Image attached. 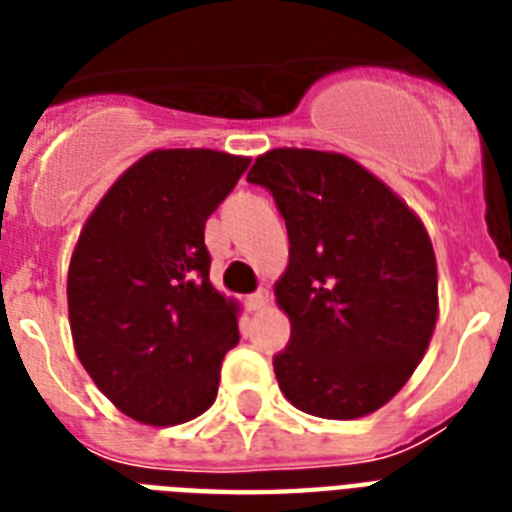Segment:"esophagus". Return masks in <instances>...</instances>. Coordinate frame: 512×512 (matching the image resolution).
I'll list each match as a JSON object with an SVG mask.
<instances>
[{
  "mask_svg": "<svg viewBox=\"0 0 512 512\" xmlns=\"http://www.w3.org/2000/svg\"><path fill=\"white\" fill-rule=\"evenodd\" d=\"M249 300H252L255 305H263L265 303V292H257V295H252Z\"/></svg>",
  "mask_w": 512,
  "mask_h": 512,
  "instance_id": "1",
  "label": "esophagus"
}]
</instances>
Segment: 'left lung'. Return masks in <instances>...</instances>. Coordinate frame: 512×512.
Masks as SVG:
<instances>
[{
  "label": "left lung",
  "instance_id": "8db88e82",
  "mask_svg": "<svg viewBox=\"0 0 512 512\" xmlns=\"http://www.w3.org/2000/svg\"><path fill=\"white\" fill-rule=\"evenodd\" d=\"M247 180L271 188L289 236L279 390L305 414H374L436 337V244L385 180L340 156L273 148Z\"/></svg>",
  "mask_w": 512,
  "mask_h": 512
}]
</instances>
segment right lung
Instances as JSON below:
<instances>
[{
  "instance_id": "1",
  "label": "right lung",
  "mask_w": 512,
  "mask_h": 512,
  "mask_svg": "<svg viewBox=\"0 0 512 512\" xmlns=\"http://www.w3.org/2000/svg\"><path fill=\"white\" fill-rule=\"evenodd\" d=\"M225 151H154L87 217L68 265L76 356L119 412L175 425L217 396L239 324L207 276L204 223L247 172Z\"/></svg>"
}]
</instances>
